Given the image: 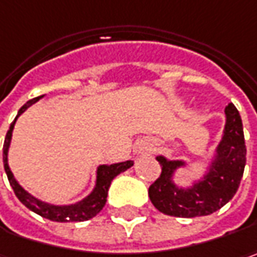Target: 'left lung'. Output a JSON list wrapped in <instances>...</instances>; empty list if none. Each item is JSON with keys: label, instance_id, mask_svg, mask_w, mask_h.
Here are the masks:
<instances>
[{"label": "left lung", "instance_id": "obj_1", "mask_svg": "<svg viewBox=\"0 0 257 257\" xmlns=\"http://www.w3.org/2000/svg\"><path fill=\"white\" fill-rule=\"evenodd\" d=\"M226 125L216 155L207 174L188 188L174 184V173L185 167L181 160H167L157 157L161 165V175L148 190L152 204L157 210L174 217L208 216L227 204L236 194L246 165V144L239 110L233 103L226 109Z\"/></svg>", "mask_w": 257, "mask_h": 257}]
</instances>
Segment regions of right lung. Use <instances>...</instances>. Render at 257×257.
<instances>
[{
  "instance_id": "add662e5",
  "label": "right lung",
  "mask_w": 257,
  "mask_h": 257,
  "mask_svg": "<svg viewBox=\"0 0 257 257\" xmlns=\"http://www.w3.org/2000/svg\"><path fill=\"white\" fill-rule=\"evenodd\" d=\"M43 96L34 97L31 100H28L24 106L18 110V115L16 119L13 120V123L10 125V129L7 132L6 141H4V148H3V160H4V170H6L7 177L10 185L13 187L14 193L17 195V198L24 204V206L30 208L31 211H34L36 214H39L41 217L49 218L51 221H59V223H70V221H86L89 218H93L105 207L107 198V191L112 180L116 177L117 174L126 171L134 165V161H125L117 162V164H110V165H99L97 171H96V185L93 191L87 197H84L83 200L74 203V204H69V206H54V204H49L44 203L39 198L33 197V195L27 193L21 185L18 184V181L14 178V175L11 173L10 167H8V148L11 144V137H13V129L16 125L17 117L26 112V109L30 107L33 103H36L40 100Z\"/></svg>"
}]
</instances>
